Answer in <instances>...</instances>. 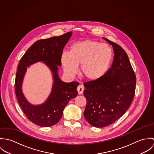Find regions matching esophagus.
Masks as SVG:
<instances>
[{
  "mask_svg": "<svg viewBox=\"0 0 154 154\" xmlns=\"http://www.w3.org/2000/svg\"><path fill=\"white\" fill-rule=\"evenodd\" d=\"M84 90V87L82 85H79L77 88V91L79 94H82Z\"/></svg>",
  "mask_w": 154,
  "mask_h": 154,
  "instance_id": "esophagus-1",
  "label": "esophagus"
}]
</instances>
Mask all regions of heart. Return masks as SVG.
Wrapping results in <instances>:
<instances>
[{
	"instance_id": "heart-1",
	"label": "heart",
	"mask_w": 154,
	"mask_h": 154,
	"mask_svg": "<svg viewBox=\"0 0 154 154\" xmlns=\"http://www.w3.org/2000/svg\"><path fill=\"white\" fill-rule=\"evenodd\" d=\"M112 59V50L109 44L86 40L77 42L64 52L60 62L66 73L74 75L80 65L79 72L85 79L94 81L101 78L108 71Z\"/></svg>"
}]
</instances>
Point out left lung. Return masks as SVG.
<instances>
[{
    "mask_svg": "<svg viewBox=\"0 0 154 154\" xmlns=\"http://www.w3.org/2000/svg\"><path fill=\"white\" fill-rule=\"evenodd\" d=\"M114 50L111 67L100 79L84 84L87 105L84 112L86 120L94 127L104 128L123 116L132 103L136 78L124 49L103 37Z\"/></svg>",
    "mask_w": 154,
    "mask_h": 154,
    "instance_id": "left-lung-1",
    "label": "left lung"
}]
</instances>
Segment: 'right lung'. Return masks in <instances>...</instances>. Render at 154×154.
Instances as JSON below:
<instances>
[{
    "label": "right lung",
    "mask_w": 154,
    "mask_h": 154,
    "mask_svg": "<svg viewBox=\"0 0 154 154\" xmlns=\"http://www.w3.org/2000/svg\"><path fill=\"white\" fill-rule=\"evenodd\" d=\"M72 32L47 39L40 40L32 44L20 60L16 73L15 89L18 103L27 118L42 127H50L59 122L69 101L76 97L79 83L62 82L57 73L61 66V56L64 47L72 35ZM43 61L53 73L54 82L52 92L43 105L34 106L25 99L22 92V84L26 67Z\"/></svg>",
    "instance_id": "obj_1"
}]
</instances>
